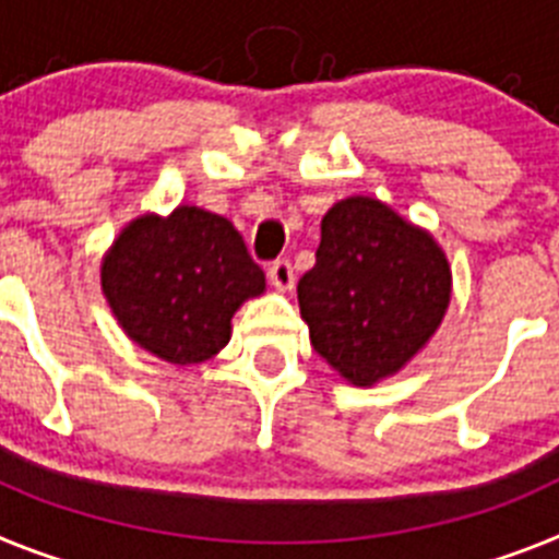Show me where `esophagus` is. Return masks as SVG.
I'll list each match as a JSON object with an SVG mask.
<instances>
[{"label":"esophagus","instance_id":"obj_1","mask_svg":"<svg viewBox=\"0 0 559 559\" xmlns=\"http://www.w3.org/2000/svg\"><path fill=\"white\" fill-rule=\"evenodd\" d=\"M266 275H270V281H273V286L278 289V293H289V289H293L295 270L286 259L273 261V264H270V270H266Z\"/></svg>","mask_w":559,"mask_h":559}]
</instances>
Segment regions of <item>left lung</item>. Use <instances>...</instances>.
I'll return each mask as SVG.
<instances>
[{"label":"left lung","mask_w":559,"mask_h":559,"mask_svg":"<svg viewBox=\"0 0 559 559\" xmlns=\"http://www.w3.org/2000/svg\"><path fill=\"white\" fill-rule=\"evenodd\" d=\"M298 304L314 352L352 385H373L439 329L450 304L448 255L380 199L348 197L320 222Z\"/></svg>","instance_id":"1"}]
</instances>
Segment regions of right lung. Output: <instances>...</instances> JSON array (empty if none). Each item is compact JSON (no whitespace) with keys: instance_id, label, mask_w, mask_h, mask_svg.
<instances>
[{"instance_id":"add662e5","label":"right lung","mask_w":559,"mask_h":559,"mask_svg":"<svg viewBox=\"0 0 559 559\" xmlns=\"http://www.w3.org/2000/svg\"><path fill=\"white\" fill-rule=\"evenodd\" d=\"M100 286L140 348L191 366L227 346L236 309L266 284L225 216L179 205L165 219L145 213L120 230L100 264Z\"/></svg>"}]
</instances>
